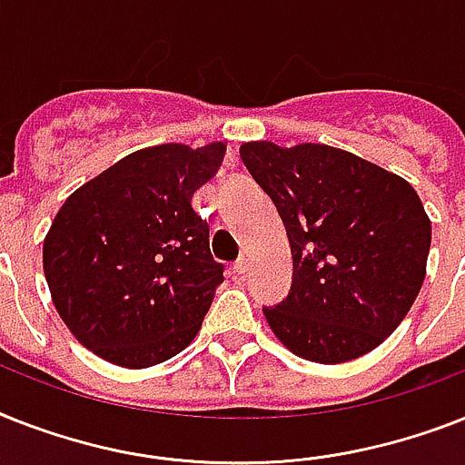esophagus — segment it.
Here are the masks:
<instances>
[{
    "instance_id": "obj_1",
    "label": "esophagus",
    "mask_w": 465,
    "mask_h": 465,
    "mask_svg": "<svg viewBox=\"0 0 465 465\" xmlns=\"http://www.w3.org/2000/svg\"><path fill=\"white\" fill-rule=\"evenodd\" d=\"M248 267H251V252L243 251L241 252V258L233 262V272H236V274H245V272H248Z\"/></svg>"
}]
</instances>
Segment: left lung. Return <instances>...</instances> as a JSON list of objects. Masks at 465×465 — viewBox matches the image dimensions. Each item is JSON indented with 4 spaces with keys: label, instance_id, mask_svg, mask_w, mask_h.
Listing matches in <instances>:
<instances>
[{
    "label": "left lung",
    "instance_id": "1",
    "mask_svg": "<svg viewBox=\"0 0 465 465\" xmlns=\"http://www.w3.org/2000/svg\"><path fill=\"white\" fill-rule=\"evenodd\" d=\"M241 160L277 205L292 245V292L262 308L272 331L312 363L377 349L425 279L432 226L413 186L318 143H243Z\"/></svg>",
    "mask_w": 465,
    "mask_h": 465
}]
</instances>
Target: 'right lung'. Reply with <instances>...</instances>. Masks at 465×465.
Masks as SVG:
<instances>
[{"label": "right lung", "instance_id": "obj_1", "mask_svg": "<svg viewBox=\"0 0 465 465\" xmlns=\"http://www.w3.org/2000/svg\"><path fill=\"white\" fill-rule=\"evenodd\" d=\"M226 145L143 147L66 198L45 236L43 267L59 318L95 356L150 368L198 334L224 282L193 193Z\"/></svg>", "mask_w": 465, "mask_h": 465}]
</instances>
